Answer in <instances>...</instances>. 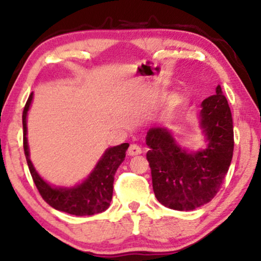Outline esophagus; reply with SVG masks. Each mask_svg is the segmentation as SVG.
<instances>
[{
    "instance_id": "obj_1",
    "label": "esophagus",
    "mask_w": 261,
    "mask_h": 261,
    "mask_svg": "<svg viewBox=\"0 0 261 261\" xmlns=\"http://www.w3.org/2000/svg\"><path fill=\"white\" fill-rule=\"evenodd\" d=\"M127 154L130 156L140 155V154H142V149H141V147H138L137 144H131L130 147H128Z\"/></svg>"
}]
</instances>
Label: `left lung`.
<instances>
[{"mask_svg":"<svg viewBox=\"0 0 261 261\" xmlns=\"http://www.w3.org/2000/svg\"><path fill=\"white\" fill-rule=\"evenodd\" d=\"M199 126L206 145L192 150L179 145L166 126L151 127L145 143L151 169L152 190L162 205L190 211L216 196L234 151V128L228 101L221 86L201 102Z\"/></svg>","mask_w":261,"mask_h":261,"instance_id":"left-lung-1","label":"left lung"}]
</instances>
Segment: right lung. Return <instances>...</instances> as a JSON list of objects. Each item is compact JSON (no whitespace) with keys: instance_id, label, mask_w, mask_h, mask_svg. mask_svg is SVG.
Masks as SVG:
<instances>
[{"instance_id":"add662e5","label":"right lung","mask_w":261,"mask_h":261,"mask_svg":"<svg viewBox=\"0 0 261 261\" xmlns=\"http://www.w3.org/2000/svg\"><path fill=\"white\" fill-rule=\"evenodd\" d=\"M32 100L33 93H31L22 112L23 150H25L31 175L40 196L54 209L75 216H92L105 211L112 200L114 174L118 167L125 160V152L128 148V143L106 149L94 169L82 182L70 187L50 185L38 174L30 159V148L27 141V113Z\"/></svg>"}]
</instances>
